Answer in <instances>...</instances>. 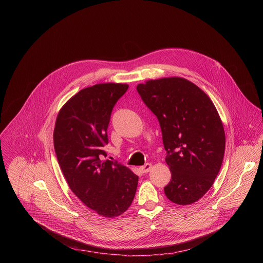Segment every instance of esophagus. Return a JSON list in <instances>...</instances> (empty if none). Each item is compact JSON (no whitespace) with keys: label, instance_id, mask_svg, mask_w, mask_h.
Here are the masks:
<instances>
[{"label":"esophagus","instance_id":"esophagus-1","mask_svg":"<svg viewBox=\"0 0 263 263\" xmlns=\"http://www.w3.org/2000/svg\"><path fill=\"white\" fill-rule=\"evenodd\" d=\"M151 169H152V164H151V163H147V164H145L144 166L140 167V170H141L143 173H148L149 171H151Z\"/></svg>","mask_w":263,"mask_h":263}]
</instances>
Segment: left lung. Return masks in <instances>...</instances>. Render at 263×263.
Masks as SVG:
<instances>
[{"label":"left lung","instance_id":"left-lung-1","mask_svg":"<svg viewBox=\"0 0 263 263\" xmlns=\"http://www.w3.org/2000/svg\"><path fill=\"white\" fill-rule=\"evenodd\" d=\"M160 123L172 177L164 187L174 203L197 201L212 187L222 166L225 132L210 97L186 79L150 80L137 86Z\"/></svg>","mask_w":263,"mask_h":263}]
</instances>
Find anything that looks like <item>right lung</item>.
Returning <instances> with one entry per match:
<instances>
[{"label": "right lung", "instance_id": "obj_1", "mask_svg": "<svg viewBox=\"0 0 263 263\" xmlns=\"http://www.w3.org/2000/svg\"><path fill=\"white\" fill-rule=\"evenodd\" d=\"M128 85L104 83L85 88L60 110L53 146L63 174L76 195L98 215L115 218L132 204L139 177L117 161H101L108 144L113 107Z\"/></svg>", "mask_w": 263, "mask_h": 263}]
</instances>
